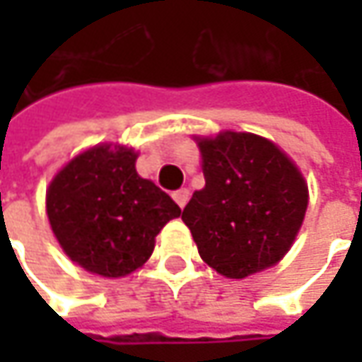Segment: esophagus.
I'll list each match as a JSON object with an SVG mask.
<instances>
[{
  "mask_svg": "<svg viewBox=\"0 0 362 362\" xmlns=\"http://www.w3.org/2000/svg\"><path fill=\"white\" fill-rule=\"evenodd\" d=\"M189 195H191V193H189V189H179V191H175V193H173L175 203H177V205H179V207L183 209V207L187 205Z\"/></svg>",
  "mask_w": 362,
  "mask_h": 362,
  "instance_id": "34e87169",
  "label": "esophagus"
}]
</instances>
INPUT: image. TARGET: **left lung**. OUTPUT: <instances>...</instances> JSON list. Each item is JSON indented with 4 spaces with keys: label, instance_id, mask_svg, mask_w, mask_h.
I'll list each match as a JSON object with an SVG mask.
<instances>
[{
    "label": "left lung",
    "instance_id": "obj_1",
    "mask_svg": "<svg viewBox=\"0 0 362 362\" xmlns=\"http://www.w3.org/2000/svg\"><path fill=\"white\" fill-rule=\"evenodd\" d=\"M205 187L183 209L199 256L226 278L282 259L298 233L308 187L278 146L250 132L199 139Z\"/></svg>",
    "mask_w": 362,
    "mask_h": 362
}]
</instances>
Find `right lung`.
Here are the masks:
<instances>
[{
    "label": "right lung",
    "instance_id": "obj_1",
    "mask_svg": "<svg viewBox=\"0 0 362 362\" xmlns=\"http://www.w3.org/2000/svg\"><path fill=\"white\" fill-rule=\"evenodd\" d=\"M131 148L94 146L72 159L46 195L54 235L84 270L120 278L141 268L153 254L179 205L155 183L139 177Z\"/></svg>",
    "mask_w": 362,
    "mask_h": 362
}]
</instances>
